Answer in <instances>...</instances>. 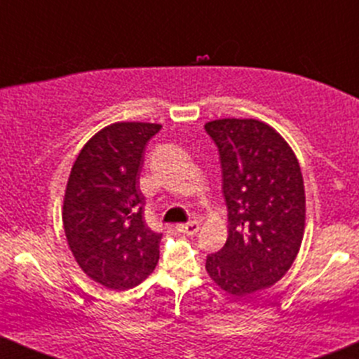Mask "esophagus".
Segmentation results:
<instances>
[{"label":"esophagus","mask_w":359,"mask_h":359,"mask_svg":"<svg viewBox=\"0 0 359 359\" xmlns=\"http://www.w3.org/2000/svg\"><path fill=\"white\" fill-rule=\"evenodd\" d=\"M177 229H179L180 233L189 234V236H192V234H196L197 231H199V222H197V221L185 222V224H179V226H177Z\"/></svg>","instance_id":"1"}]
</instances>
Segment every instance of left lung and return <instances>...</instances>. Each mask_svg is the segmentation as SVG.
<instances>
[{"label": "left lung", "instance_id": "left-lung-1", "mask_svg": "<svg viewBox=\"0 0 359 359\" xmlns=\"http://www.w3.org/2000/svg\"><path fill=\"white\" fill-rule=\"evenodd\" d=\"M219 148L228 240L205 259L217 287L234 297L277 283L297 257L306 229V191L285 138L248 118L204 125Z\"/></svg>", "mask_w": 359, "mask_h": 359}]
</instances>
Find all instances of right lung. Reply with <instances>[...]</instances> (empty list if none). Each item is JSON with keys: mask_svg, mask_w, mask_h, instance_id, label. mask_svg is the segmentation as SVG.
I'll return each mask as SVG.
<instances>
[{"mask_svg": "<svg viewBox=\"0 0 359 359\" xmlns=\"http://www.w3.org/2000/svg\"><path fill=\"white\" fill-rule=\"evenodd\" d=\"M162 125L121 121L82 147L65 187L62 222L81 270L111 290L142 283L158 263L162 234L143 219L140 170L148 140Z\"/></svg>", "mask_w": 359, "mask_h": 359, "instance_id": "right-lung-1", "label": "right lung"}]
</instances>
